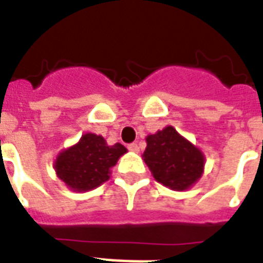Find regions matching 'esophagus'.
<instances>
[{
	"label": "esophagus",
	"instance_id": "34e87169",
	"mask_svg": "<svg viewBox=\"0 0 263 263\" xmlns=\"http://www.w3.org/2000/svg\"><path fill=\"white\" fill-rule=\"evenodd\" d=\"M128 150L129 152H134V153H139V146H138V143H131V144H128Z\"/></svg>",
	"mask_w": 263,
	"mask_h": 263
}]
</instances>
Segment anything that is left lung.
<instances>
[{
  "label": "left lung",
  "mask_w": 263,
  "mask_h": 263,
  "mask_svg": "<svg viewBox=\"0 0 263 263\" xmlns=\"http://www.w3.org/2000/svg\"><path fill=\"white\" fill-rule=\"evenodd\" d=\"M146 142L143 160L158 183L171 190L184 191L200 179L204 166L203 153L172 125L148 135Z\"/></svg>",
  "instance_id": "obj_1"
}]
</instances>
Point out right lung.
<instances>
[{
	"instance_id": "add662e5",
	"label": "right lung",
	"mask_w": 263,
	"mask_h": 263,
	"mask_svg": "<svg viewBox=\"0 0 263 263\" xmlns=\"http://www.w3.org/2000/svg\"><path fill=\"white\" fill-rule=\"evenodd\" d=\"M127 153L123 144L109 146L101 135L84 134L54 161L55 173L73 191H90L110 177V169Z\"/></svg>"
}]
</instances>
